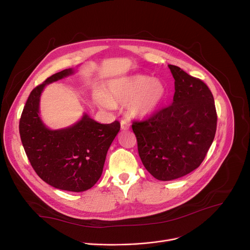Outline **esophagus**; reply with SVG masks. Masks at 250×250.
I'll return each mask as SVG.
<instances>
[{
	"instance_id": "esophagus-1",
	"label": "esophagus",
	"mask_w": 250,
	"mask_h": 250,
	"mask_svg": "<svg viewBox=\"0 0 250 250\" xmlns=\"http://www.w3.org/2000/svg\"><path fill=\"white\" fill-rule=\"evenodd\" d=\"M121 126H122V129L126 130V129H128L130 127V124L128 122H126V121H122Z\"/></svg>"
}]
</instances>
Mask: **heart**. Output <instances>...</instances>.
<instances>
[{
  "label": "heart",
  "mask_w": 250,
  "mask_h": 250,
  "mask_svg": "<svg viewBox=\"0 0 250 250\" xmlns=\"http://www.w3.org/2000/svg\"><path fill=\"white\" fill-rule=\"evenodd\" d=\"M166 96L162 82L146 75H132L112 81L109 93L101 104L111 106L116 104H128L129 113L138 119L153 115Z\"/></svg>",
  "instance_id": "1"
}]
</instances>
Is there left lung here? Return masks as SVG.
<instances>
[{"label":"left lung","mask_w":250,"mask_h":250,"mask_svg":"<svg viewBox=\"0 0 250 250\" xmlns=\"http://www.w3.org/2000/svg\"><path fill=\"white\" fill-rule=\"evenodd\" d=\"M175 79L173 103L148 119L132 122L145 168L160 181L185 176L201 165L217 126L212 92L205 83L168 65Z\"/></svg>","instance_id":"1"}]
</instances>
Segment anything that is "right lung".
Listing matches in <instances>:
<instances>
[{
    "label": "right lung",
    "mask_w": 250,
    "mask_h": 250,
    "mask_svg": "<svg viewBox=\"0 0 250 250\" xmlns=\"http://www.w3.org/2000/svg\"><path fill=\"white\" fill-rule=\"evenodd\" d=\"M74 73L69 68L48 77L33 89L21 114L19 131L32 168L54 188L83 192L101 178L108 148L121 129V124H99L84 113L75 125L49 129L39 116L44 87Z\"/></svg>",
    "instance_id": "obj_1"
}]
</instances>
